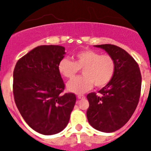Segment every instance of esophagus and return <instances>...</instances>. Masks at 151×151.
Wrapping results in <instances>:
<instances>
[{"label":"esophagus","instance_id":"obj_1","mask_svg":"<svg viewBox=\"0 0 151 151\" xmlns=\"http://www.w3.org/2000/svg\"><path fill=\"white\" fill-rule=\"evenodd\" d=\"M78 99H84L85 98V96L83 95V94H78V95L77 96Z\"/></svg>","mask_w":151,"mask_h":151}]
</instances>
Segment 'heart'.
I'll return each instance as SVG.
<instances>
[{"label": "heart", "instance_id": "b5f03b06", "mask_svg": "<svg viewBox=\"0 0 151 151\" xmlns=\"http://www.w3.org/2000/svg\"><path fill=\"white\" fill-rule=\"evenodd\" d=\"M82 69L83 76L68 82L67 89L75 94H83L93 85L103 87L113 78L116 70L115 61L108 54H100L91 49L76 53L74 61L64 58L59 63L60 74L67 78H73Z\"/></svg>", "mask_w": 151, "mask_h": 151}]
</instances>
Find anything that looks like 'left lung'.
<instances>
[{"label":"left lung","instance_id":"8db88e82","mask_svg":"<svg viewBox=\"0 0 151 151\" xmlns=\"http://www.w3.org/2000/svg\"><path fill=\"white\" fill-rule=\"evenodd\" d=\"M115 61L116 70L111 81L100 89L86 96L89 107L86 116L90 125L102 132H113L130 119L140 96L141 77L138 64L125 50L112 44L96 45Z\"/></svg>","mask_w":151,"mask_h":151}]
</instances>
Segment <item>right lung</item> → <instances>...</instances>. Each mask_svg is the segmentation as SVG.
Here are the masks:
<instances>
[{"label": "right lung", "instance_id": "obj_1", "mask_svg": "<svg viewBox=\"0 0 151 151\" xmlns=\"http://www.w3.org/2000/svg\"><path fill=\"white\" fill-rule=\"evenodd\" d=\"M65 54L63 46L43 45L31 50L15 65V103L26 123L42 134L63 131L76 103L74 94H61L65 84L58 65Z\"/></svg>", "mask_w": 151, "mask_h": 151}]
</instances>
